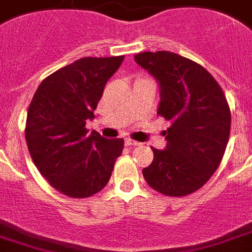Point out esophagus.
<instances>
[{"mask_svg": "<svg viewBox=\"0 0 252 252\" xmlns=\"http://www.w3.org/2000/svg\"><path fill=\"white\" fill-rule=\"evenodd\" d=\"M139 144H140L139 141H135L132 139H125V145H127V147H135V145Z\"/></svg>", "mask_w": 252, "mask_h": 252, "instance_id": "1", "label": "esophagus"}]
</instances>
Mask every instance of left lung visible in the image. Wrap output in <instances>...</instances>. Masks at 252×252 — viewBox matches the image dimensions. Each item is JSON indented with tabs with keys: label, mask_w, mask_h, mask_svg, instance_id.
Masks as SVG:
<instances>
[{
	"label": "left lung",
	"mask_w": 252,
	"mask_h": 252,
	"mask_svg": "<svg viewBox=\"0 0 252 252\" xmlns=\"http://www.w3.org/2000/svg\"><path fill=\"white\" fill-rule=\"evenodd\" d=\"M135 62L159 86L157 114L170 121L165 149L143 168L145 182L166 196L196 192L220 165L229 140L230 111L221 87L202 65L170 51L141 53Z\"/></svg>",
	"instance_id": "8db88e82"
}]
</instances>
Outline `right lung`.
<instances>
[{
	"label": "right lung",
	"instance_id": "1",
	"mask_svg": "<svg viewBox=\"0 0 252 252\" xmlns=\"http://www.w3.org/2000/svg\"><path fill=\"white\" fill-rule=\"evenodd\" d=\"M124 58L76 60L46 77L33 95L27 114L28 151L41 175L65 196L84 198L101 190L121 156L124 139L89 134L85 126Z\"/></svg>",
	"mask_w": 252,
	"mask_h": 252
}]
</instances>
